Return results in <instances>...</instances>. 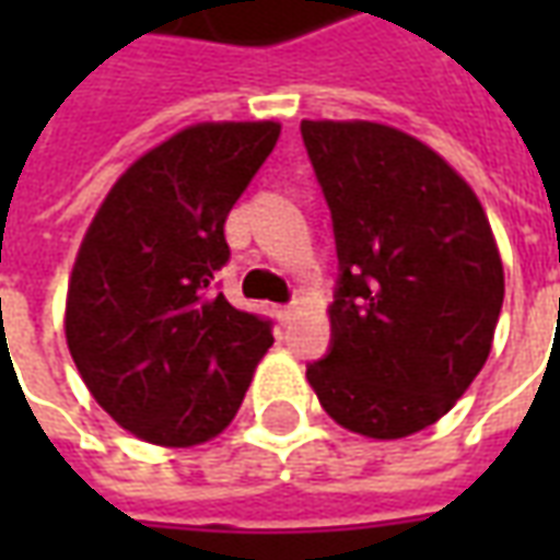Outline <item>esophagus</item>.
<instances>
[{
    "instance_id": "34e87169",
    "label": "esophagus",
    "mask_w": 560,
    "mask_h": 560,
    "mask_svg": "<svg viewBox=\"0 0 560 560\" xmlns=\"http://www.w3.org/2000/svg\"><path fill=\"white\" fill-rule=\"evenodd\" d=\"M276 317H279L281 324H291L293 317H296V308L293 305H281V308H276Z\"/></svg>"
}]
</instances>
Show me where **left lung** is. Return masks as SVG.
Listing matches in <instances>:
<instances>
[{
    "mask_svg": "<svg viewBox=\"0 0 560 560\" xmlns=\"http://www.w3.org/2000/svg\"><path fill=\"white\" fill-rule=\"evenodd\" d=\"M324 188L339 291L332 348L305 369L348 432L408 438L444 417L480 375L504 303L486 209L432 147L369 119H303Z\"/></svg>",
    "mask_w": 560,
    "mask_h": 560,
    "instance_id": "1",
    "label": "left lung"
}]
</instances>
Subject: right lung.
Wrapping results in <instances>:
<instances>
[{
	"mask_svg": "<svg viewBox=\"0 0 560 560\" xmlns=\"http://www.w3.org/2000/svg\"><path fill=\"white\" fill-rule=\"evenodd\" d=\"M279 122H197L128 167L83 233L66 341L92 399L159 446H195L240 411L272 345L269 320L212 291L231 257L224 221Z\"/></svg>",
	"mask_w": 560,
	"mask_h": 560,
	"instance_id": "1",
	"label": "right lung"
}]
</instances>
